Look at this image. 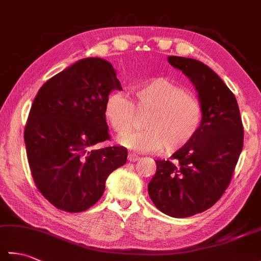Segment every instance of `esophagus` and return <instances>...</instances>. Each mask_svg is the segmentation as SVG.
Instances as JSON below:
<instances>
[{
	"mask_svg": "<svg viewBox=\"0 0 261 261\" xmlns=\"http://www.w3.org/2000/svg\"><path fill=\"white\" fill-rule=\"evenodd\" d=\"M127 160H129L130 163H136V162H138V160H139V157L137 156L136 153H129V156H127Z\"/></svg>",
	"mask_w": 261,
	"mask_h": 261,
	"instance_id": "obj_1",
	"label": "esophagus"
}]
</instances>
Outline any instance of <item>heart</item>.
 Listing matches in <instances>:
<instances>
[{"label": "heart", "mask_w": 261, "mask_h": 261, "mask_svg": "<svg viewBox=\"0 0 261 261\" xmlns=\"http://www.w3.org/2000/svg\"><path fill=\"white\" fill-rule=\"evenodd\" d=\"M137 112L148 113L143 121L146 130L119 138L120 145L137 152L158 151L163 148L167 152L179 150L195 138L203 121L199 99L165 77L138 86L135 102L119 92L110 94L105 102V119L119 135L132 129Z\"/></svg>", "instance_id": "b5f03b06"}]
</instances>
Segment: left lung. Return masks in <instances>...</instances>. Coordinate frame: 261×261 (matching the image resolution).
I'll use <instances>...</instances> for the list:
<instances>
[{"mask_svg": "<svg viewBox=\"0 0 261 261\" xmlns=\"http://www.w3.org/2000/svg\"><path fill=\"white\" fill-rule=\"evenodd\" d=\"M168 62L195 86L203 121L173 160H156L148 193L163 213L188 218L213 206L228 188L242 151L243 125L234 94L208 66L178 56H169Z\"/></svg>", "mask_w": 261, "mask_h": 261, "instance_id": "obj_1", "label": "left lung"}]
</instances>
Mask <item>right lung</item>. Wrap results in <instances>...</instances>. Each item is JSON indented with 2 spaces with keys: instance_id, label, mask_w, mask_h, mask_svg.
I'll return each mask as SVG.
<instances>
[{
  "instance_id": "1",
  "label": "right lung",
  "mask_w": 261,
  "mask_h": 261,
  "mask_svg": "<svg viewBox=\"0 0 261 261\" xmlns=\"http://www.w3.org/2000/svg\"><path fill=\"white\" fill-rule=\"evenodd\" d=\"M114 90L122 87L113 66L85 58L47 81L31 105L24 129L28 162L39 192L58 210L90 208L109 175L126 163L123 147L94 148L111 138L104 107Z\"/></svg>"
}]
</instances>
